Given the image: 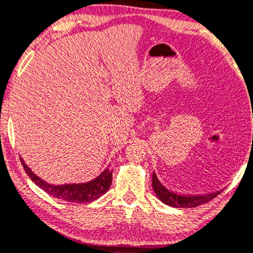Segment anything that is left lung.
Wrapping results in <instances>:
<instances>
[{"label":"left lung","instance_id":"left-lung-1","mask_svg":"<svg viewBox=\"0 0 253 253\" xmlns=\"http://www.w3.org/2000/svg\"><path fill=\"white\" fill-rule=\"evenodd\" d=\"M152 189L155 194L158 195L159 199L163 203L168 204L170 207H176V208H194V207L200 206V204L207 203L209 200L214 199L219 192L211 193L207 195H181L176 194L174 192H170L169 189H166L163 184L159 181L158 176L155 172H152Z\"/></svg>","mask_w":253,"mask_h":253}]
</instances>
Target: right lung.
<instances>
[{
    "mask_svg": "<svg viewBox=\"0 0 253 253\" xmlns=\"http://www.w3.org/2000/svg\"><path fill=\"white\" fill-rule=\"evenodd\" d=\"M21 160L22 166H24L25 171L29 175L31 180L38 186L50 194L51 197L58 198L61 200H67V202H73V203H90L93 200L98 199L101 195L110 189L112 184V169L108 166V169L104 170L99 176H97L94 180L88 181L83 184H64V185H53L34 174L29 166Z\"/></svg>",
    "mask_w": 253,
    "mask_h": 253,
    "instance_id": "1",
    "label": "right lung"
}]
</instances>
